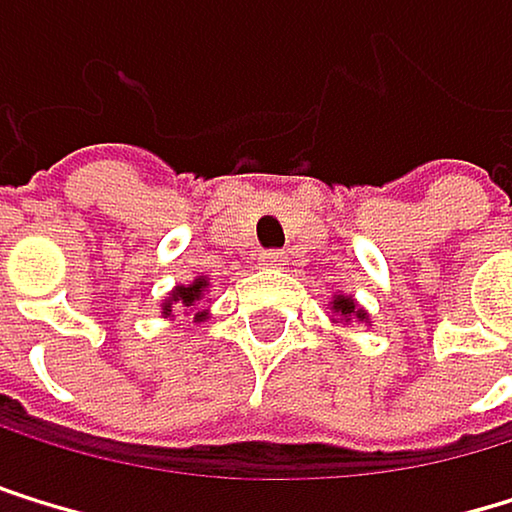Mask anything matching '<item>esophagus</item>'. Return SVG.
Wrapping results in <instances>:
<instances>
[{"label": "esophagus", "instance_id": "obj_1", "mask_svg": "<svg viewBox=\"0 0 512 512\" xmlns=\"http://www.w3.org/2000/svg\"><path fill=\"white\" fill-rule=\"evenodd\" d=\"M282 261H285L282 251H261V258H258L261 267H282Z\"/></svg>", "mask_w": 512, "mask_h": 512}]
</instances>
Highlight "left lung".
I'll return each mask as SVG.
<instances>
[{
  "label": "left lung",
  "mask_w": 512,
  "mask_h": 512,
  "mask_svg": "<svg viewBox=\"0 0 512 512\" xmlns=\"http://www.w3.org/2000/svg\"><path fill=\"white\" fill-rule=\"evenodd\" d=\"M331 310H334V316H338L341 322H350V319H356V322H365L368 319V313L353 301V298H347V294H334V301H331Z\"/></svg>",
  "instance_id": "left-lung-1"
}]
</instances>
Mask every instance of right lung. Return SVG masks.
<instances>
[{
	"instance_id": "add662e5",
	"label": "right lung",
	"mask_w": 512,
	"mask_h": 512,
	"mask_svg": "<svg viewBox=\"0 0 512 512\" xmlns=\"http://www.w3.org/2000/svg\"><path fill=\"white\" fill-rule=\"evenodd\" d=\"M208 291V279L205 276H199V279H193L190 285H178L171 294H168V301L162 304V316L168 319L171 316V307L174 304H181V307H196L199 301H202V294ZM205 319V313H196V322H202Z\"/></svg>"
}]
</instances>
